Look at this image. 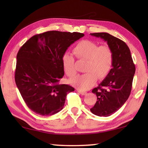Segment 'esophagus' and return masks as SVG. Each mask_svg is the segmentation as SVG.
Masks as SVG:
<instances>
[{
  "instance_id": "34e87169",
  "label": "esophagus",
  "mask_w": 148,
  "mask_h": 148,
  "mask_svg": "<svg viewBox=\"0 0 148 148\" xmlns=\"http://www.w3.org/2000/svg\"><path fill=\"white\" fill-rule=\"evenodd\" d=\"M77 91L79 92V93L81 94V95H85L87 93V92L84 91H82V90H80V89H77Z\"/></svg>"
}]
</instances>
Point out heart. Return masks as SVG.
I'll return each mask as SVG.
<instances>
[{"instance_id":"b5f03b06","label":"heart","mask_w":148,"mask_h":148,"mask_svg":"<svg viewBox=\"0 0 148 148\" xmlns=\"http://www.w3.org/2000/svg\"><path fill=\"white\" fill-rule=\"evenodd\" d=\"M75 56L78 59L86 61L84 72L71 80V83L82 90L91 87L96 82L97 78L102 79L106 77L112 69L114 61V53L108 46L99 45L88 40H84L76 44L73 49ZM64 71L70 77L76 74L75 60L70 53H65L62 57Z\"/></svg>"}]
</instances>
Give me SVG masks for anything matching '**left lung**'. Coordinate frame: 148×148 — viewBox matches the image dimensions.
Returning <instances> with one entry per match:
<instances>
[{"label":"left lung","mask_w":148,"mask_h":148,"mask_svg":"<svg viewBox=\"0 0 148 148\" xmlns=\"http://www.w3.org/2000/svg\"><path fill=\"white\" fill-rule=\"evenodd\" d=\"M107 42L114 53L112 68L98 87L92 90L97 101L90 110L100 117H108L117 111L128 99L132 89L135 65L125 42L106 32L91 33Z\"/></svg>","instance_id":"8db88e82"}]
</instances>
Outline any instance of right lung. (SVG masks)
<instances>
[{
	"label": "right lung",
	"mask_w": 148,
	"mask_h": 148,
	"mask_svg": "<svg viewBox=\"0 0 148 148\" xmlns=\"http://www.w3.org/2000/svg\"><path fill=\"white\" fill-rule=\"evenodd\" d=\"M80 32L47 31L32 36L17 54L15 81L27 106L41 116L63 108L69 85L59 84L64 76L62 57L68 47L83 37Z\"/></svg>",
	"instance_id": "obj_1"
}]
</instances>
